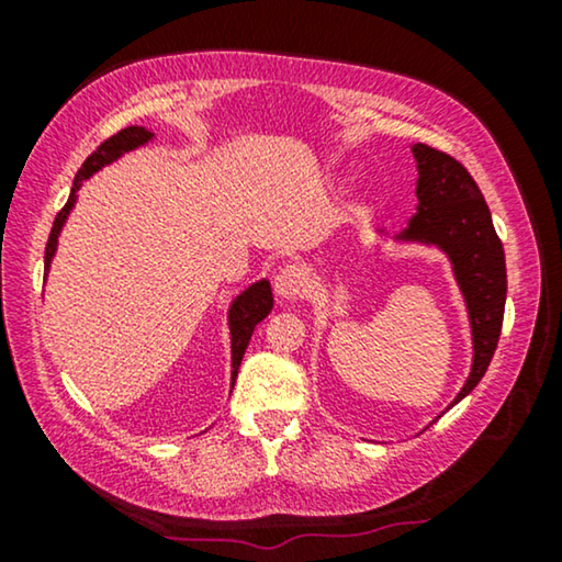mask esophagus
I'll use <instances>...</instances> for the list:
<instances>
[{
  "label": "esophagus",
  "instance_id": "esophagus-1",
  "mask_svg": "<svg viewBox=\"0 0 562 562\" xmlns=\"http://www.w3.org/2000/svg\"><path fill=\"white\" fill-rule=\"evenodd\" d=\"M306 289H310V276H306L302 266H283L273 279L276 296L283 299V302L304 296Z\"/></svg>",
  "mask_w": 562,
  "mask_h": 562
}]
</instances>
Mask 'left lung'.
<instances>
[{"instance_id": "left-lung-1", "label": "left lung", "mask_w": 562, "mask_h": 562, "mask_svg": "<svg viewBox=\"0 0 562 562\" xmlns=\"http://www.w3.org/2000/svg\"><path fill=\"white\" fill-rule=\"evenodd\" d=\"M412 156L419 173L417 214L398 235H386L383 229L379 235L398 245L437 248L448 258L452 279L463 296L473 342L471 373L452 398V404H458L479 386L502 335L506 302L504 245L479 183L456 158L425 143H414Z\"/></svg>"}]
</instances>
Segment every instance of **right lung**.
<instances>
[{
    "label": "right lung",
    "instance_id": "right-lung-1",
    "mask_svg": "<svg viewBox=\"0 0 562 562\" xmlns=\"http://www.w3.org/2000/svg\"><path fill=\"white\" fill-rule=\"evenodd\" d=\"M153 140H156V133H153V130L133 125V127L120 130L117 135H112L110 140H104L87 160H83V166L79 168V173H76V179H74L68 202L64 210L58 212L56 222H53L48 245H45V279H48L50 263H53V258H56V250H58V237H60V233H64L68 214L74 212L76 199H79V189L83 187V181H89L91 176H94L97 171H102L104 166L120 160L125 153H133ZM271 310H273V291H271V283H268V279L250 283L248 289H243L240 294L229 302L227 327H229V356H233V373H229L233 375V386L237 379V368H240V363H243L245 348H248V342L252 337V329H256L258 322H263L268 314H271Z\"/></svg>",
    "mask_w": 562,
    "mask_h": 562
}]
</instances>
